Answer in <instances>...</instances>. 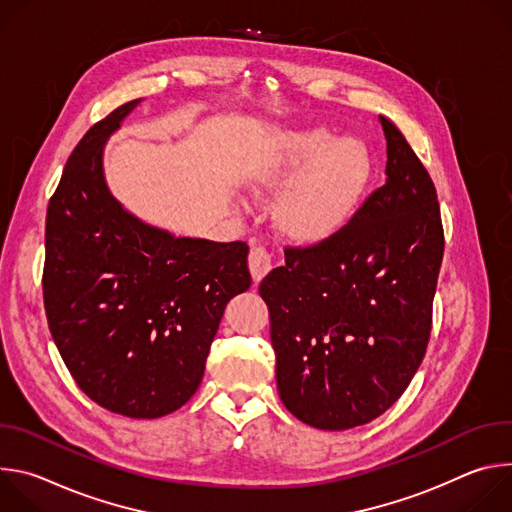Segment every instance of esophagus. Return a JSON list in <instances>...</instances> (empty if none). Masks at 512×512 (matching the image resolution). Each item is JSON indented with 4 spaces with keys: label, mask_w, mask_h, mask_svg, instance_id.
<instances>
[{
    "label": "esophagus",
    "mask_w": 512,
    "mask_h": 512,
    "mask_svg": "<svg viewBox=\"0 0 512 512\" xmlns=\"http://www.w3.org/2000/svg\"><path fill=\"white\" fill-rule=\"evenodd\" d=\"M273 267V261H271V255L265 247H251L249 251V269H251V275H253V281L259 283Z\"/></svg>",
    "instance_id": "1"
}]
</instances>
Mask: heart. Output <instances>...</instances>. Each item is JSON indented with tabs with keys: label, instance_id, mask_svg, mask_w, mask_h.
Returning <instances> with one entry per match:
<instances>
[{
	"label": "heart",
	"instance_id": "b5f03b06",
	"mask_svg": "<svg viewBox=\"0 0 512 512\" xmlns=\"http://www.w3.org/2000/svg\"><path fill=\"white\" fill-rule=\"evenodd\" d=\"M296 173L301 176L275 202V216L287 233L318 239L338 231L356 212L371 182L373 160L358 137L334 139L330 129L310 127L289 133L249 184L255 190L273 188Z\"/></svg>",
	"mask_w": 512,
	"mask_h": 512
}]
</instances>
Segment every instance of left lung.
Segmentation results:
<instances>
[{
    "label": "left lung",
    "mask_w": 512,
    "mask_h": 512,
    "mask_svg": "<svg viewBox=\"0 0 512 512\" xmlns=\"http://www.w3.org/2000/svg\"><path fill=\"white\" fill-rule=\"evenodd\" d=\"M379 119L385 186L328 239L287 247L259 285L281 403L328 431L369 423L403 395L427 348L444 257L435 186L397 125Z\"/></svg>",
    "instance_id": "8db88e82"
}]
</instances>
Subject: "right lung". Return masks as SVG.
Wrapping results in <instances>:
<instances>
[{
	"instance_id": "add662e5",
	"label": "right lung",
	"mask_w": 512,
	"mask_h": 512,
	"mask_svg": "<svg viewBox=\"0 0 512 512\" xmlns=\"http://www.w3.org/2000/svg\"><path fill=\"white\" fill-rule=\"evenodd\" d=\"M139 103L95 123L70 154L48 204L42 287L81 391L113 413L156 419L196 393L223 312L251 275L247 243L176 237L111 194L105 143Z\"/></svg>"
}]
</instances>
